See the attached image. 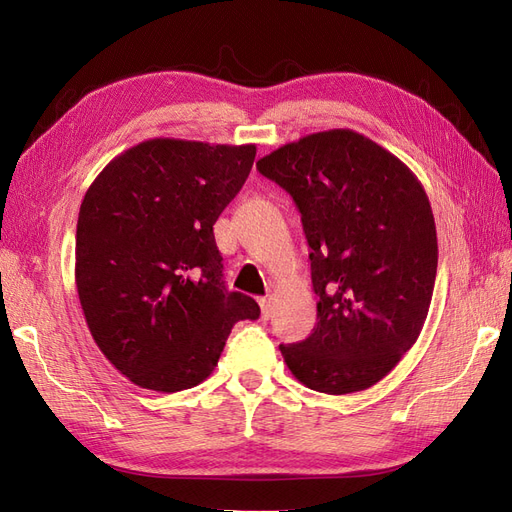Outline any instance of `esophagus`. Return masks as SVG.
Masks as SVG:
<instances>
[{"instance_id": "34e87169", "label": "esophagus", "mask_w": 512, "mask_h": 512, "mask_svg": "<svg viewBox=\"0 0 512 512\" xmlns=\"http://www.w3.org/2000/svg\"><path fill=\"white\" fill-rule=\"evenodd\" d=\"M259 306H261V319H270L272 317V300L259 298Z\"/></svg>"}]
</instances>
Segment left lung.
<instances>
[{"label": "left lung", "mask_w": 512, "mask_h": 512, "mask_svg": "<svg viewBox=\"0 0 512 512\" xmlns=\"http://www.w3.org/2000/svg\"><path fill=\"white\" fill-rule=\"evenodd\" d=\"M294 197L311 246L317 324L281 345L300 384L326 394L384 379L425 326L437 272L429 197L414 171L373 139L332 128L257 160Z\"/></svg>", "instance_id": "left-lung-1"}]
</instances>
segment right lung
Instances as JSON below:
<instances>
[{"label":"right lung","instance_id":"right-lung-1","mask_svg":"<svg viewBox=\"0 0 512 512\" xmlns=\"http://www.w3.org/2000/svg\"><path fill=\"white\" fill-rule=\"evenodd\" d=\"M255 143L154 137L115 156L87 188L75 283L92 339L139 388L210 377L233 324L257 319L227 291L214 223L251 173Z\"/></svg>","mask_w":512,"mask_h":512}]
</instances>
